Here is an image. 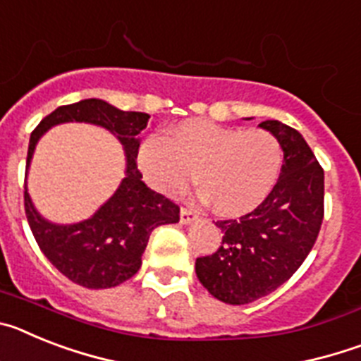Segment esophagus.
Wrapping results in <instances>:
<instances>
[{"mask_svg":"<svg viewBox=\"0 0 361 361\" xmlns=\"http://www.w3.org/2000/svg\"><path fill=\"white\" fill-rule=\"evenodd\" d=\"M197 216H199L197 212H193L191 208H180V222H183V224H190V222H193Z\"/></svg>","mask_w":361,"mask_h":361,"instance_id":"esophagus-1","label":"esophagus"}]
</instances>
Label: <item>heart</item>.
<instances>
[{
	"label": "heart",
	"mask_w": 361,
	"mask_h": 361,
	"mask_svg": "<svg viewBox=\"0 0 361 361\" xmlns=\"http://www.w3.org/2000/svg\"><path fill=\"white\" fill-rule=\"evenodd\" d=\"M283 149L267 130L190 119L162 135H149L137 153L146 180L164 195L195 183L220 215H244L266 200L279 180Z\"/></svg>",
	"instance_id": "1"
}]
</instances>
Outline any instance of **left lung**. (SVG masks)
<instances>
[{
  "label": "left lung",
  "mask_w": 361,
  "mask_h": 361,
  "mask_svg": "<svg viewBox=\"0 0 361 361\" xmlns=\"http://www.w3.org/2000/svg\"><path fill=\"white\" fill-rule=\"evenodd\" d=\"M258 126L282 145L279 180L251 213L216 220L222 245L195 262L197 279L209 295L231 305L250 304L288 282L312 250L324 220V170L304 137L279 121Z\"/></svg>",
  "instance_id": "1"
}]
</instances>
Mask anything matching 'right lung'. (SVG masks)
<instances>
[{
	"instance_id": "right-lung-1",
	"label": "right lung",
	"mask_w": 361,
	"mask_h": 361,
	"mask_svg": "<svg viewBox=\"0 0 361 361\" xmlns=\"http://www.w3.org/2000/svg\"><path fill=\"white\" fill-rule=\"evenodd\" d=\"M149 116L142 111H123L101 99H85L66 104L44 117L30 135L27 170L39 137L56 124L92 123L116 133L126 152V177L106 204L92 219L72 226H57L34 209L25 188V213L39 250L66 279L88 289L116 288L135 275L157 226L178 222L173 200L155 193L142 183L137 168L139 139Z\"/></svg>"
}]
</instances>
